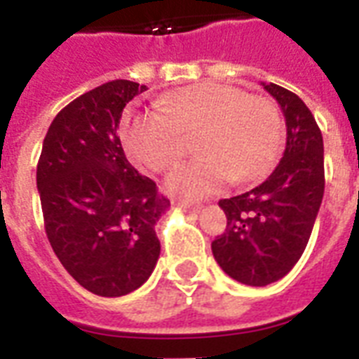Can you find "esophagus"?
Segmentation results:
<instances>
[{
	"label": "esophagus",
	"instance_id": "esophagus-1",
	"mask_svg": "<svg viewBox=\"0 0 359 359\" xmlns=\"http://www.w3.org/2000/svg\"><path fill=\"white\" fill-rule=\"evenodd\" d=\"M177 207H179V208H182V210H186V212H201L203 205H199V203L179 201V203H177Z\"/></svg>",
	"mask_w": 359,
	"mask_h": 359
}]
</instances>
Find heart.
Masks as SVG:
<instances>
[{
  "label": "heart",
  "instance_id": "heart-1",
  "mask_svg": "<svg viewBox=\"0 0 359 359\" xmlns=\"http://www.w3.org/2000/svg\"><path fill=\"white\" fill-rule=\"evenodd\" d=\"M197 137L196 160L165 180L171 194L188 199L216 194L235 179L244 184L266 177L278 162L283 124L278 106L264 97L218 81H203L165 95L158 111L130 115L124 147L135 162L165 171L180 162Z\"/></svg>",
  "mask_w": 359,
  "mask_h": 359
}]
</instances>
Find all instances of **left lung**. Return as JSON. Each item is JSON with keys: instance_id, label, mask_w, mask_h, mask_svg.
I'll list each match as a JSON object with an SVG mask.
<instances>
[{"instance_id": "8db88e82", "label": "left lung", "mask_w": 359, "mask_h": 359, "mask_svg": "<svg viewBox=\"0 0 359 359\" xmlns=\"http://www.w3.org/2000/svg\"><path fill=\"white\" fill-rule=\"evenodd\" d=\"M283 111V158L262 184L222 199L227 229L212 242L214 259L229 278L264 287L292 270L306 250L324 196V143L304 100L264 83Z\"/></svg>"}]
</instances>
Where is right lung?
<instances>
[{
    "label": "right lung",
    "mask_w": 359,
    "mask_h": 359,
    "mask_svg": "<svg viewBox=\"0 0 359 359\" xmlns=\"http://www.w3.org/2000/svg\"><path fill=\"white\" fill-rule=\"evenodd\" d=\"M145 86L114 80L65 106L46 132L36 165L44 229L65 270L89 292L117 298L156 266L154 225L169 199L124 156V106Z\"/></svg>",
    "instance_id": "right-lung-1"
}]
</instances>
